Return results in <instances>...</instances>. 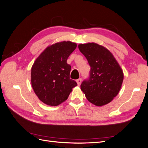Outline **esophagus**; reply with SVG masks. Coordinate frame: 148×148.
<instances>
[{
    "label": "esophagus",
    "mask_w": 148,
    "mask_h": 148,
    "mask_svg": "<svg viewBox=\"0 0 148 148\" xmlns=\"http://www.w3.org/2000/svg\"><path fill=\"white\" fill-rule=\"evenodd\" d=\"M82 81V78H79V79H78L77 80V84H78V86H79V85L81 84Z\"/></svg>",
    "instance_id": "obj_1"
}]
</instances>
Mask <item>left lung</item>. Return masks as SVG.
I'll list each match as a JSON object with an SVG mask.
<instances>
[{"mask_svg": "<svg viewBox=\"0 0 148 148\" xmlns=\"http://www.w3.org/2000/svg\"><path fill=\"white\" fill-rule=\"evenodd\" d=\"M78 48L91 67L89 77L81 84L87 99L97 106L108 104L118 95L123 73L112 53L96 43L79 44Z\"/></svg>", "mask_w": 148, "mask_h": 148, "instance_id": "left-lung-1", "label": "left lung"}]
</instances>
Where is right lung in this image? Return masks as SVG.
Returning a JSON list of instances; mask_svg holds the SVG:
<instances>
[{"label": "right lung", "mask_w": 148, "mask_h": 148, "mask_svg": "<svg viewBox=\"0 0 148 148\" xmlns=\"http://www.w3.org/2000/svg\"><path fill=\"white\" fill-rule=\"evenodd\" d=\"M76 47L77 44L70 41L56 43L47 47L34 62L31 69V84L44 104L59 105L77 85L70 78L71 66L66 63Z\"/></svg>", "instance_id": "obj_1"}]
</instances>
